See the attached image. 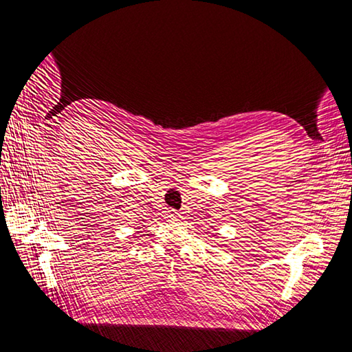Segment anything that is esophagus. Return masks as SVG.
<instances>
[{
	"label": "esophagus",
	"mask_w": 352,
	"mask_h": 352,
	"mask_svg": "<svg viewBox=\"0 0 352 352\" xmlns=\"http://www.w3.org/2000/svg\"><path fill=\"white\" fill-rule=\"evenodd\" d=\"M167 216H168V217H176V216H177V212H176L175 210H168Z\"/></svg>",
	"instance_id": "obj_1"
}]
</instances>
